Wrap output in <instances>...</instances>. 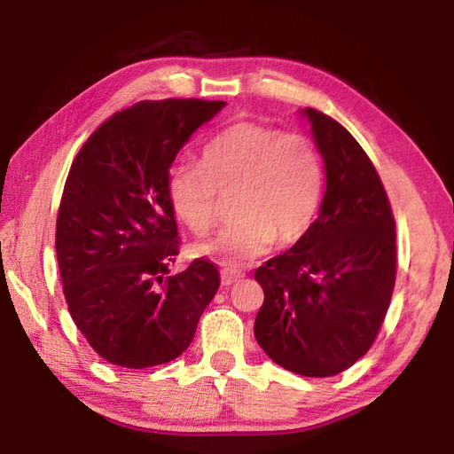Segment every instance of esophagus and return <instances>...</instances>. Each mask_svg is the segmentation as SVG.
<instances>
[{
  "instance_id": "34e87169",
  "label": "esophagus",
  "mask_w": 454,
  "mask_h": 454,
  "mask_svg": "<svg viewBox=\"0 0 454 454\" xmlns=\"http://www.w3.org/2000/svg\"><path fill=\"white\" fill-rule=\"evenodd\" d=\"M242 277H244V273H239V271H230V269H224V271H222V285L230 286V285L238 283L239 278H242Z\"/></svg>"
}]
</instances>
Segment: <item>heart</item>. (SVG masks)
I'll return each instance as SVG.
<instances>
[{
  "mask_svg": "<svg viewBox=\"0 0 454 454\" xmlns=\"http://www.w3.org/2000/svg\"><path fill=\"white\" fill-rule=\"evenodd\" d=\"M324 169L312 140L257 122H236L200 152V166L181 163L169 171L171 208L192 234L215 228L222 197L232 199L236 220L199 254L228 267L252 263L273 239H301L322 205Z\"/></svg>",
  "mask_w": 454,
  "mask_h": 454,
  "instance_id": "b5f03b06",
  "label": "heart"
}]
</instances>
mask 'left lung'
<instances>
[{
  "label": "left lung",
  "mask_w": 454,
  "mask_h": 454,
  "mask_svg": "<svg viewBox=\"0 0 454 454\" xmlns=\"http://www.w3.org/2000/svg\"><path fill=\"white\" fill-rule=\"evenodd\" d=\"M325 166L310 230L255 271L265 301L254 333L283 369L333 376L379 335L396 283V222L371 158L349 130L306 107Z\"/></svg>",
  "instance_id": "obj_1"
}]
</instances>
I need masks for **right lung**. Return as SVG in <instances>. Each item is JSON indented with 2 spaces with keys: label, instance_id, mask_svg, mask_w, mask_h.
Returning <instances> with one entry per match:
<instances>
[{
  "label": "right lung",
  "instance_id": "right-lung-1",
  "mask_svg": "<svg viewBox=\"0 0 454 454\" xmlns=\"http://www.w3.org/2000/svg\"><path fill=\"white\" fill-rule=\"evenodd\" d=\"M224 101H140L95 130L67 173L56 218V255L67 310L105 361L150 369L187 349L220 273L179 254L168 197L173 160Z\"/></svg>",
  "mask_w": 454,
  "mask_h": 454
}]
</instances>
